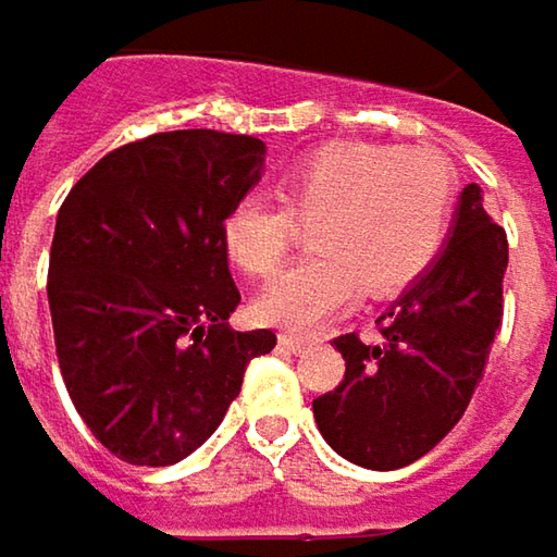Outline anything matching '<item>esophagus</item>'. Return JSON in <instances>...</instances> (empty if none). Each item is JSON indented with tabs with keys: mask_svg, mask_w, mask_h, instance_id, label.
I'll list each match as a JSON object with an SVG mask.
<instances>
[{
	"mask_svg": "<svg viewBox=\"0 0 557 557\" xmlns=\"http://www.w3.org/2000/svg\"><path fill=\"white\" fill-rule=\"evenodd\" d=\"M278 343H282L288 352H305V349H311V346L320 343V336H311V333H282Z\"/></svg>",
	"mask_w": 557,
	"mask_h": 557,
	"instance_id": "obj_1",
	"label": "esophagus"
}]
</instances>
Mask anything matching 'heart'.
Returning <instances> with one entry per match:
<instances>
[{"mask_svg":"<svg viewBox=\"0 0 557 557\" xmlns=\"http://www.w3.org/2000/svg\"><path fill=\"white\" fill-rule=\"evenodd\" d=\"M282 198L288 211L240 198L224 218V246L246 275L269 278L295 244L292 214L317 218V252L256 298L265 323L308 330L349 311L366 285L387 298L433 265L453 221L455 170L433 147L339 140L282 175Z\"/></svg>","mask_w":557,"mask_h":557,"instance_id":"b5f03b06","label":"heart"}]
</instances>
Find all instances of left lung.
Returning <instances> with one entry per match:
<instances>
[{
  "label": "left lung",
  "instance_id": "left-lung-1",
  "mask_svg": "<svg viewBox=\"0 0 557 557\" xmlns=\"http://www.w3.org/2000/svg\"><path fill=\"white\" fill-rule=\"evenodd\" d=\"M507 252V234L484 211L481 185H465L440 256L379 317L382 336L333 339L346 375L313 400L317 430L333 453L394 471L446 440L500 330Z\"/></svg>",
  "mask_w": 557,
  "mask_h": 557
}]
</instances>
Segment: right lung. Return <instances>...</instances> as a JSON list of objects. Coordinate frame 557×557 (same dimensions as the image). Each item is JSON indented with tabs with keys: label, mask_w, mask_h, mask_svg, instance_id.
Instances as JSON below:
<instances>
[{
	"label": "right lung",
	"mask_w": 557,
	"mask_h": 557,
	"mask_svg": "<svg viewBox=\"0 0 557 557\" xmlns=\"http://www.w3.org/2000/svg\"><path fill=\"white\" fill-rule=\"evenodd\" d=\"M246 134L166 131L117 147L57 214L47 301L73 407L111 455L163 468L191 455L240 394L272 330H231L240 292L224 218L262 178Z\"/></svg>",
	"instance_id": "add662e5"
}]
</instances>
